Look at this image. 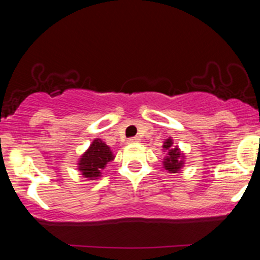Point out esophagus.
<instances>
[{"instance_id": "esophagus-1", "label": "esophagus", "mask_w": 260, "mask_h": 260, "mask_svg": "<svg viewBox=\"0 0 260 260\" xmlns=\"http://www.w3.org/2000/svg\"><path fill=\"white\" fill-rule=\"evenodd\" d=\"M138 142H139V138H137V137H133V138L128 139V143H131V144H132V143H138Z\"/></svg>"}]
</instances>
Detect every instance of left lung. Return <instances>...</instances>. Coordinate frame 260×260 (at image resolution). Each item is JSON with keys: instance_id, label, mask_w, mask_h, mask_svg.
Listing matches in <instances>:
<instances>
[{"instance_id": "left-lung-1", "label": "left lung", "mask_w": 260, "mask_h": 260, "mask_svg": "<svg viewBox=\"0 0 260 260\" xmlns=\"http://www.w3.org/2000/svg\"><path fill=\"white\" fill-rule=\"evenodd\" d=\"M162 150L165 153L162 165L166 171L170 174H180L181 169L184 166V154L182 153L178 147H174V140L171 137L164 140Z\"/></svg>"}]
</instances>
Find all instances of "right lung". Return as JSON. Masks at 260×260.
I'll use <instances>...</instances> for the list:
<instances>
[{
  "mask_svg": "<svg viewBox=\"0 0 260 260\" xmlns=\"http://www.w3.org/2000/svg\"><path fill=\"white\" fill-rule=\"evenodd\" d=\"M115 159L111 148L106 145L105 142L96 138L92 140L86 150L80 155L77 170L80 171L83 177L88 178L89 181L98 180L101 177V171L106 168L110 161Z\"/></svg>",
  "mask_w": 260,
  "mask_h": 260,
  "instance_id": "1",
  "label": "right lung"
}]
</instances>
